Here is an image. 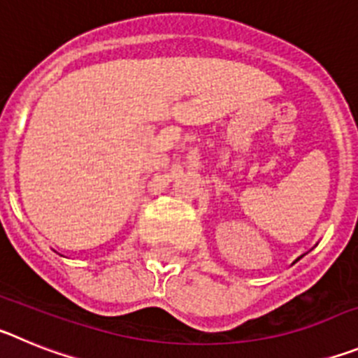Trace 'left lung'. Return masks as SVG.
<instances>
[{
  "instance_id": "obj_1",
  "label": "left lung",
  "mask_w": 358,
  "mask_h": 358,
  "mask_svg": "<svg viewBox=\"0 0 358 358\" xmlns=\"http://www.w3.org/2000/svg\"><path fill=\"white\" fill-rule=\"evenodd\" d=\"M299 258H301V256H299ZM299 258H297V260H299ZM297 260H296V262H297Z\"/></svg>"
}]
</instances>
